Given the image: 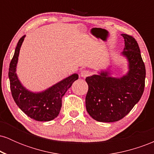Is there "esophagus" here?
I'll use <instances>...</instances> for the list:
<instances>
[{
  "label": "esophagus",
  "mask_w": 154,
  "mask_h": 154,
  "mask_svg": "<svg viewBox=\"0 0 154 154\" xmlns=\"http://www.w3.org/2000/svg\"><path fill=\"white\" fill-rule=\"evenodd\" d=\"M91 75V72L89 71V70H82V72H80V76L83 78H85V77H88Z\"/></svg>",
  "instance_id": "obj_1"
}]
</instances>
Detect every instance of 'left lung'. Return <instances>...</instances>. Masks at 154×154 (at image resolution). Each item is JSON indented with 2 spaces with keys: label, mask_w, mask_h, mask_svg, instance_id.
Segmentation results:
<instances>
[{
  "label": "left lung",
  "mask_w": 154,
  "mask_h": 154,
  "mask_svg": "<svg viewBox=\"0 0 154 154\" xmlns=\"http://www.w3.org/2000/svg\"><path fill=\"white\" fill-rule=\"evenodd\" d=\"M125 48L122 55L128 61V72L119 78L101 71L86 77L88 91L86 109L93 119L113 122L125 117L140 99L145 88L146 68L137 41L133 37L122 34Z\"/></svg>",
  "instance_id": "left-lung-1"
}]
</instances>
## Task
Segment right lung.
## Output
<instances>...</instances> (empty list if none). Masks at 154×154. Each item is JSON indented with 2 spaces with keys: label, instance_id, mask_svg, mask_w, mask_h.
<instances>
[{
  "label": "right lung",
  "instance_id": "add662e5",
  "mask_svg": "<svg viewBox=\"0 0 154 154\" xmlns=\"http://www.w3.org/2000/svg\"><path fill=\"white\" fill-rule=\"evenodd\" d=\"M24 38L25 35L19 39L9 65L8 78L12 96L19 109L31 119L40 122L51 121L59 115L62 104L61 98L79 76L73 74L39 93L28 91L22 85L16 73L19 51Z\"/></svg>",
  "mask_w": 154,
  "mask_h": 154
}]
</instances>
